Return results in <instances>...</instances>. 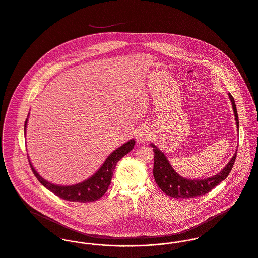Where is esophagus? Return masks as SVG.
I'll list each match as a JSON object with an SVG mask.
<instances>
[{
    "label": "esophagus",
    "mask_w": 258,
    "mask_h": 258,
    "mask_svg": "<svg viewBox=\"0 0 258 258\" xmlns=\"http://www.w3.org/2000/svg\"><path fill=\"white\" fill-rule=\"evenodd\" d=\"M150 138L149 130L145 126H140L136 132V139L139 143L146 142Z\"/></svg>",
    "instance_id": "obj_1"
}]
</instances>
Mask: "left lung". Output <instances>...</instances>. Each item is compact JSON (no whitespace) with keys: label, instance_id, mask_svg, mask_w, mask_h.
<instances>
[{"label":"left lung","instance_id":"1","mask_svg":"<svg viewBox=\"0 0 258 258\" xmlns=\"http://www.w3.org/2000/svg\"><path fill=\"white\" fill-rule=\"evenodd\" d=\"M229 99L234 113V118L236 122V127L238 131V115L236 112V107L232 96L229 93ZM153 147L154 152V165H153V176L158 187L166 195L176 199H191L207 194L216 186H218L222 181H224L234 164L236 152L235 150L233 156L228 162V164L219 172L218 174L204 178V179H187L180 176L173 167L165 156V154L153 143H150Z\"/></svg>","mask_w":258,"mask_h":258}]
</instances>
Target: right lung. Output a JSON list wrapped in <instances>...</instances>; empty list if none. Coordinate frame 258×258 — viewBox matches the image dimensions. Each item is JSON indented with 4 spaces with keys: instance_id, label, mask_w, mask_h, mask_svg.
Listing matches in <instances>:
<instances>
[{
    "instance_id": "right-lung-1",
    "label": "right lung",
    "mask_w": 258,
    "mask_h": 258,
    "mask_svg": "<svg viewBox=\"0 0 258 258\" xmlns=\"http://www.w3.org/2000/svg\"><path fill=\"white\" fill-rule=\"evenodd\" d=\"M29 115L25 122V134L27 131L28 125V119ZM136 144L135 140H131L127 143L122 144L118 148L114 150L105 160V162L102 164V166L94 173L90 178L84 180L83 182L69 185V186H63V185H56L53 183L48 182L44 178H42L37 171L32 166L30 160L29 165L30 168L37 178V180L50 192L55 194L61 199L70 202H79V203H87V202H93L100 199L108 190L111 180L113 177V173L115 170V165L117 161L122 158L125 154H127L131 150H133L134 146Z\"/></svg>"
}]
</instances>
